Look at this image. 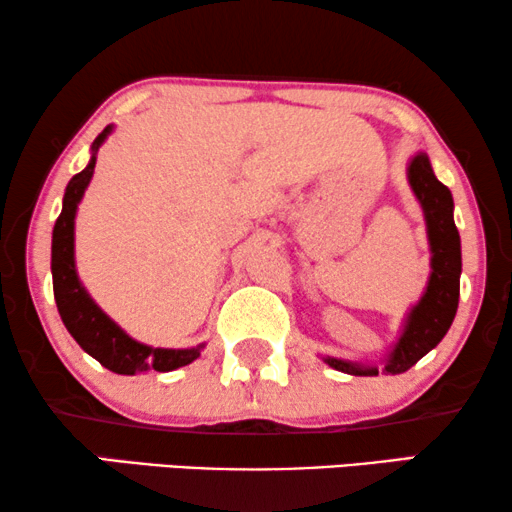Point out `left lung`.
<instances>
[{"mask_svg": "<svg viewBox=\"0 0 512 512\" xmlns=\"http://www.w3.org/2000/svg\"><path fill=\"white\" fill-rule=\"evenodd\" d=\"M410 186L422 202L426 226H429L431 242V279L426 286L424 298L410 312L408 326L391 352L384 373L398 375L410 370L415 363L429 354L440 340L445 338L447 328L452 326L459 305V275H461V242L459 230L452 216V193L445 184H440L431 170L429 158L424 153L412 158L410 163ZM335 370L352 375H377V368H356L354 363L326 359Z\"/></svg>", "mask_w": 512, "mask_h": 512, "instance_id": "obj_1", "label": "left lung"}]
</instances>
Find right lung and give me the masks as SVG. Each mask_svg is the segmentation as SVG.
Masks as SVG:
<instances>
[{
    "label": "right lung",
    "instance_id": "1",
    "mask_svg": "<svg viewBox=\"0 0 512 512\" xmlns=\"http://www.w3.org/2000/svg\"><path fill=\"white\" fill-rule=\"evenodd\" d=\"M111 128H104L95 137L93 149H97L109 135ZM95 170V158L90 160L86 170L74 174L67 184L62 212L53 228V249H51V270H53V296L62 324L79 342L81 349L118 375H135L146 370H167L188 366L200 356V349H153L139 345L128 338L93 300L83 291L74 268V214L83 191H86L90 177Z\"/></svg>",
    "mask_w": 512,
    "mask_h": 512
}]
</instances>
